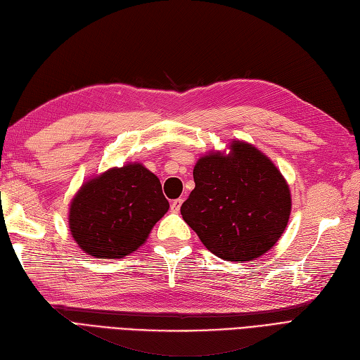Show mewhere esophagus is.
I'll list each match as a JSON object with an SVG mask.
<instances>
[{"label": "esophagus", "mask_w": 360, "mask_h": 360, "mask_svg": "<svg viewBox=\"0 0 360 360\" xmlns=\"http://www.w3.org/2000/svg\"><path fill=\"white\" fill-rule=\"evenodd\" d=\"M181 203H183L181 198H175V200L171 202V211H172V212H179Z\"/></svg>", "instance_id": "obj_1"}]
</instances>
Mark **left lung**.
Returning a JSON list of instances; mask_svg holds the SVG:
<instances>
[{"label": "left lung", "mask_w": 360, "mask_h": 360, "mask_svg": "<svg viewBox=\"0 0 360 360\" xmlns=\"http://www.w3.org/2000/svg\"><path fill=\"white\" fill-rule=\"evenodd\" d=\"M231 153H211L194 167L195 188L181 215L217 257L243 263L269 251L288 225V183L271 160L250 143L233 141Z\"/></svg>", "instance_id": "8db88e82"}]
</instances>
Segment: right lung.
Listing matches in <instances>:
<instances>
[{"label":"right lung","mask_w":360,"mask_h":360,"mask_svg":"<svg viewBox=\"0 0 360 360\" xmlns=\"http://www.w3.org/2000/svg\"><path fill=\"white\" fill-rule=\"evenodd\" d=\"M169 210L157 175L140 163L112 167L86 181L72 198L69 228L97 259H122L146 242Z\"/></svg>","instance_id":"add662e5"}]
</instances>
